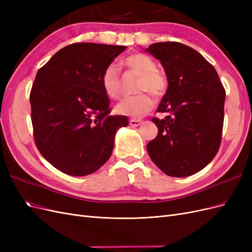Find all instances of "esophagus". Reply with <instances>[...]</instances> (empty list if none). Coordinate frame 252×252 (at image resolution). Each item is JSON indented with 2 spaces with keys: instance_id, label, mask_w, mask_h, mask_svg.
I'll return each mask as SVG.
<instances>
[{
  "instance_id": "34e87169",
  "label": "esophagus",
  "mask_w": 252,
  "mask_h": 252,
  "mask_svg": "<svg viewBox=\"0 0 252 252\" xmlns=\"http://www.w3.org/2000/svg\"><path fill=\"white\" fill-rule=\"evenodd\" d=\"M142 123H143V121H141V120L131 119L130 121H129V124H130V126H132V127H138V126L142 125Z\"/></svg>"
}]
</instances>
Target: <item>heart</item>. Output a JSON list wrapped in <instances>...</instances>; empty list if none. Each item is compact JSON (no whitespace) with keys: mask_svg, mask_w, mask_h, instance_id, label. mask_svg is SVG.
I'll use <instances>...</instances> for the list:
<instances>
[{"mask_svg":"<svg viewBox=\"0 0 252 252\" xmlns=\"http://www.w3.org/2000/svg\"><path fill=\"white\" fill-rule=\"evenodd\" d=\"M122 65L129 71L139 75L136 91L140 93L127 97L117 106V111L127 117L139 119L154 108L155 102L149 94L158 98L165 94L168 88V81L157 69L154 60L145 53H133L124 59ZM101 85L105 94L110 98H119L122 94V78L119 67L109 64L101 75Z\"/></svg>","mask_w":252,"mask_h":252,"instance_id":"1","label":"heart"}]
</instances>
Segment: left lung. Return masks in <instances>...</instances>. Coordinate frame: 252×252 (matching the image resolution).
Returning a JSON list of instances; mask_svg holds the SVG:
<instances>
[{
    "instance_id": "1",
    "label": "left lung",
    "mask_w": 252,
    "mask_h": 252,
    "mask_svg": "<svg viewBox=\"0 0 252 252\" xmlns=\"http://www.w3.org/2000/svg\"><path fill=\"white\" fill-rule=\"evenodd\" d=\"M161 61L168 88L152 118L158 128L147 144L150 158L169 177L184 178L207 166L218 154L224 124L225 88L217 70L201 53L178 42L150 45Z\"/></svg>"
}]
</instances>
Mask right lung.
Instances as JSON below:
<instances>
[{
	"label": "right lung",
	"mask_w": 252,
	"mask_h": 252,
	"mask_svg": "<svg viewBox=\"0 0 252 252\" xmlns=\"http://www.w3.org/2000/svg\"><path fill=\"white\" fill-rule=\"evenodd\" d=\"M125 46L73 43L37 71L30 91L33 138L41 155L74 177L96 171L112 154L114 135L128 125L111 116L101 85L104 69Z\"/></svg>",
	"instance_id": "add662e5"
}]
</instances>
